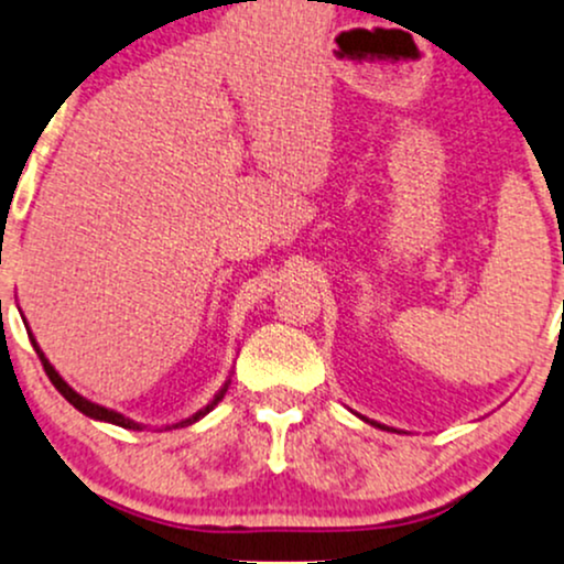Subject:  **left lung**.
Instances as JSON below:
<instances>
[{
  "mask_svg": "<svg viewBox=\"0 0 564 564\" xmlns=\"http://www.w3.org/2000/svg\"><path fill=\"white\" fill-rule=\"evenodd\" d=\"M358 417H361V420H367V423H372V425H377V429H386V431H395V429H388V425L377 423V420H369V417H364V414H358Z\"/></svg>",
  "mask_w": 564,
  "mask_h": 564,
  "instance_id": "obj_1",
  "label": "left lung"
}]
</instances>
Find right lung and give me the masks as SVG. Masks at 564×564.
Returning a JSON list of instances; mask_svg holds the SVG:
<instances>
[{"mask_svg":"<svg viewBox=\"0 0 564 564\" xmlns=\"http://www.w3.org/2000/svg\"><path fill=\"white\" fill-rule=\"evenodd\" d=\"M26 329H29V324H26ZM29 339H31V345H34V350H36V356H40V361H42V367H45V372H47V377H51V382L55 388H58V393L64 395L66 401H69V404L74 406V410H79L85 414V417H90V420H101V423H111V425H120V429H131V431H144L147 425L144 423H135V420H131V417H126V414L122 412H117V410H109V406H101V404H96V401H90V399H85L83 393H77L74 391V388L69 386V382L64 380V377H61L58 372H55V367L51 361H47V356L45 352H42V348L40 345H36V339H34V334L29 332ZM227 388H230V377H227L225 380V386L219 388V391H216V395L212 401H208L206 406H203V410H197L195 414H189V417H184V420H178V423H173V425H165V429H187V425H192V423H197V420L200 417H206L208 412L214 410L216 404H219L221 399H225V393H227Z\"/></svg>","mask_w":564,"mask_h":564,"instance_id":"obj_1","label":"right lung"}]
</instances>
